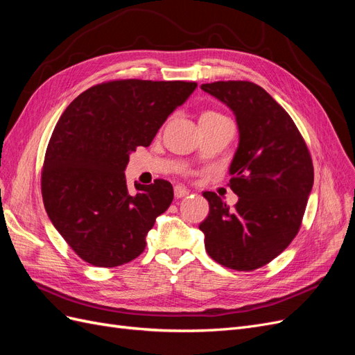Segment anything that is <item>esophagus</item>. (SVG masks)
<instances>
[{
	"label": "esophagus",
	"instance_id": "34e87169",
	"mask_svg": "<svg viewBox=\"0 0 355 355\" xmlns=\"http://www.w3.org/2000/svg\"><path fill=\"white\" fill-rule=\"evenodd\" d=\"M188 194H189V191L185 187H182V185L175 187V198H184Z\"/></svg>",
	"mask_w": 355,
	"mask_h": 355
}]
</instances>
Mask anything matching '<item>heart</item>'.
<instances>
[{"label": "heart", "mask_w": 355, "mask_h": 355, "mask_svg": "<svg viewBox=\"0 0 355 355\" xmlns=\"http://www.w3.org/2000/svg\"><path fill=\"white\" fill-rule=\"evenodd\" d=\"M220 116H223V115H220L218 112H213V111H206V112L201 114L200 118H220Z\"/></svg>", "instance_id": "obj_1"}]
</instances>
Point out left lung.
Returning a JSON list of instances; mask_svg holds the SVG:
<instances>
[{"mask_svg":"<svg viewBox=\"0 0 355 355\" xmlns=\"http://www.w3.org/2000/svg\"><path fill=\"white\" fill-rule=\"evenodd\" d=\"M201 89L235 114L240 144L230 167L234 207L204 192L210 211L200 223L213 261L253 271L280 254L299 232L314 167L308 146L290 115L261 85L216 81Z\"/></svg>","mask_w":355,"mask_h":355,"instance_id":"8db88e82","label":"left lung"}]
</instances>
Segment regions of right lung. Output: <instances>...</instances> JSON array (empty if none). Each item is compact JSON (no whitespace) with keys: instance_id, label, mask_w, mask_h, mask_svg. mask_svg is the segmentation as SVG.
Returning <instances> with one entry per match:
<instances>
[{"instance_id":"obj_1","label":"right lung","mask_w":355,"mask_h":355,"mask_svg":"<svg viewBox=\"0 0 355 355\" xmlns=\"http://www.w3.org/2000/svg\"><path fill=\"white\" fill-rule=\"evenodd\" d=\"M196 87L188 81H106L83 92L59 118L42 164V201L83 261L114 268L145 250L148 231L173 201V187L155 179L128 189V155L151 145Z\"/></svg>"}]
</instances>
